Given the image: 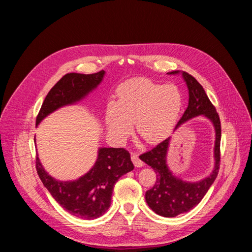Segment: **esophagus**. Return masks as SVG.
I'll return each instance as SVG.
<instances>
[{
	"mask_svg": "<svg viewBox=\"0 0 252 252\" xmlns=\"http://www.w3.org/2000/svg\"><path fill=\"white\" fill-rule=\"evenodd\" d=\"M131 159H132V162H133L135 167H142V166H144V163L141 161L140 158L136 156V155L131 154Z\"/></svg>",
	"mask_w": 252,
	"mask_h": 252,
	"instance_id": "1",
	"label": "esophagus"
}]
</instances>
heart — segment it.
<instances>
[{"label":"heart","mask_w":252,"mask_h":252,"mask_svg":"<svg viewBox=\"0 0 252 252\" xmlns=\"http://www.w3.org/2000/svg\"><path fill=\"white\" fill-rule=\"evenodd\" d=\"M118 101L107 104L105 122L107 130L119 143L132 132V123L141 138L149 144L166 138L177 124L183 107L181 90L144 78L121 84Z\"/></svg>","instance_id":"1"}]
</instances>
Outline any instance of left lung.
<instances>
[{
    "mask_svg": "<svg viewBox=\"0 0 252 252\" xmlns=\"http://www.w3.org/2000/svg\"><path fill=\"white\" fill-rule=\"evenodd\" d=\"M180 73L187 85L189 100L188 107L175 126V130L189 120L196 117L203 116L209 120L216 132L215 148H213L215 166L210 174L200 181H184L177 177L167 164V155H168L171 136L157 145L154 149L140 156L142 161L149 165L157 173L156 184L151 189L147 190L145 199L149 207L157 215L165 218H174L195 207L216 181L220 168V122L219 114L201 84L192 75L179 70L167 72V74Z\"/></svg>",
    "mask_w": 252,
    "mask_h": 252,
    "instance_id": "1",
    "label": "left lung"
}]
</instances>
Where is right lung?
<instances>
[{
    "mask_svg": "<svg viewBox=\"0 0 252 252\" xmlns=\"http://www.w3.org/2000/svg\"><path fill=\"white\" fill-rule=\"evenodd\" d=\"M105 71L93 74L67 73L45 97L36 117V126L56 110L84 100L100 85ZM36 171L50 194L72 216L85 220L102 217L108 210L114 184L122 175L133 170L130 155L124 148L101 147L94 165L73 181H60L44 169L36 157Z\"/></svg>",
    "mask_w": 252,
    "mask_h": 252,
    "instance_id": "1",
    "label": "right lung"
}]
</instances>
